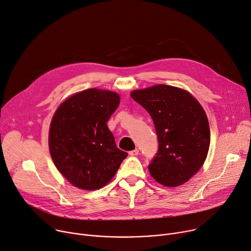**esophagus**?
Masks as SVG:
<instances>
[{
  "label": "esophagus",
  "mask_w": 251,
  "mask_h": 251,
  "mask_svg": "<svg viewBox=\"0 0 251 251\" xmlns=\"http://www.w3.org/2000/svg\"><path fill=\"white\" fill-rule=\"evenodd\" d=\"M139 152H140V151H139V149H134V150H132V151H130L128 153H129V156H131V157H133V156H138L139 155Z\"/></svg>",
  "instance_id": "obj_1"
}]
</instances>
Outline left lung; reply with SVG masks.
Wrapping results in <instances>:
<instances>
[{
  "mask_svg": "<svg viewBox=\"0 0 251 251\" xmlns=\"http://www.w3.org/2000/svg\"><path fill=\"white\" fill-rule=\"evenodd\" d=\"M130 95L155 125L159 148L149 165L151 177L166 187L184 184L199 171L208 153L210 128L203 107L188 91L165 84Z\"/></svg>",
  "mask_w": 251,
  "mask_h": 251,
  "instance_id": "8db88e82",
  "label": "left lung"
}]
</instances>
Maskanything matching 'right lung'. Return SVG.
<instances>
[{"label":"right lung","mask_w":251,"mask_h":251,"mask_svg":"<svg viewBox=\"0 0 251 251\" xmlns=\"http://www.w3.org/2000/svg\"><path fill=\"white\" fill-rule=\"evenodd\" d=\"M119 104L118 93L90 88L72 95L56 110L49 150L56 168L73 186L102 188L127 157L106 125Z\"/></svg>","instance_id":"1"}]
</instances>
